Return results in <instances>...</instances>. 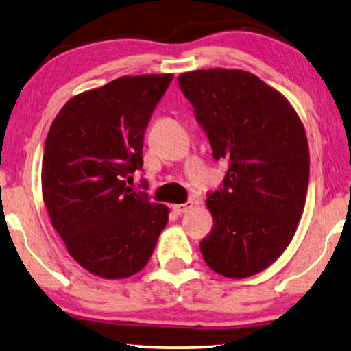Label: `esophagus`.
Returning <instances> with one entry per match:
<instances>
[{"instance_id": "esophagus-1", "label": "esophagus", "mask_w": 351, "mask_h": 351, "mask_svg": "<svg viewBox=\"0 0 351 351\" xmlns=\"http://www.w3.org/2000/svg\"><path fill=\"white\" fill-rule=\"evenodd\" d=\"M192 202H186V204H178V205H173V211L176 215H182V213H187L192 208Z\"/></svg>"}]
</instances>
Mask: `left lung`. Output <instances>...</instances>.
I'll list each match as a JSON object with an SVG mask.
<instances>
[{
    "mask_svg": "<svg viewBox=\"0 0 351 351\" xmlns=\"http://www.w3.org/2000/svg\"><path fill=\"white\" fill-rule=\"evenodd\" d=\"M181 92L227 171L206 194L213 229L200 241L216 274L245 278L267 269L293 240L307 197L310 156L289 101L241 70L180 75Z\"/></svg>",
    "mask_w": 351,
    "mask_h": 351,
    "instance_id": "obj_1",
    "label": "left lung"
}]
</instances>
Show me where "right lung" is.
Wrapping results in <instances>:
<instances>
[{
	"label": "right lung",
	"mask_w": 351,
	"mask_h": 351,
	"mask_svg": "<svg viewBox=\"0 0 351 351\" xmlns=\"http://www.w3.org/2000/svg\"><path fill=\"white\" fill-rule=\"evenodd\" d=\"M173 75L125 76L73 97L47 133L43 199L68 253L88 272L127 278L145 267L169 208L128 184ZM146 187V181H143Z\"/></svg>",
	"instance_id": "right-lung-1"
}]
</instances>
